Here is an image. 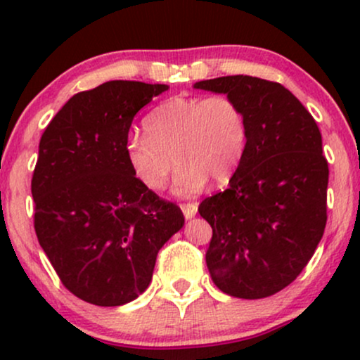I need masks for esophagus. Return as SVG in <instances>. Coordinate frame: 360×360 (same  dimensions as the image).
Masks as SVG:
<instances>
[{
    "label": "esophagus",
    "instance_id": "esophagus-1",
    "mask_svg": "<svg viewBox=\"0 0 360 360\" xmlns=\"http://www.w3.org/2000/svg\"><path fill=\"white\" fill-rule=\"evenodd\" d=\"M181 208H183V213H184L186 220H191V218L196 217V213H198V205L196 203L181 205Z\"/></svg>",
    "mask_w": 360,
    "mask_h": 360
}]
</instances>
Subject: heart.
Here are the masks:
<instances>
[{"instance_id": "heart-1", "label": "heart", "mask_w": 360, "mask_h": 360, "mask_svg": "<svg viewBox=\"0 0 360 360\" xmlns=\"http://www.w3.org/2000/svg\"><path fill=\"white\" fill-rule=\"evenodd\" d=\"M147 135L134 134L125 154L131 174L143 188L159 191L177 167L172 191L191 196L208 184L226 183L247 148V120L237 101L225 94L177 96L147 115Z\"/></svg>"}]
</instances>
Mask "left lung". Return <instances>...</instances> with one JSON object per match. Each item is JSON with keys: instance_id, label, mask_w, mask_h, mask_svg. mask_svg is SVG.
<instances>
[{"instance_id": "obj_1", "label": "left lung", "mask_w": 360, "mask_h": 360, "mask_svg": "<svg viewBox=\"0 0 360 360\" xmlns=\"http://www.w3.org/2000/svg\"><path fill=\"white\" fill-rule=\"evenodd\" d=\"M194 88L237 101L249 131L229 188L198 208L213 229L206 266L226 295L267 298L298 278L323 237L328 164L321 134L279 82L225 76Z\"/></svg>"}]
</instances>
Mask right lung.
<instances>
[{
    "label": "right lung",
    "mask_w": 360,
    "mask_h": 360,
    "mask_svg": "<svg viewBox=\"0 0 360 360\" xmlns=\"http://www.w3.org/2000/svg\"><path fill=\"white\" fill-rule=\"evenodd\" d=\"M167 89L108 81L82 91L40 139L32 177L37 238L62 284L91 304L139 298L160 247L184 225L179 206L135 179L125 154L134 117Z\"/></svg>",
    "instance_id": "1"
}]
</instances>
